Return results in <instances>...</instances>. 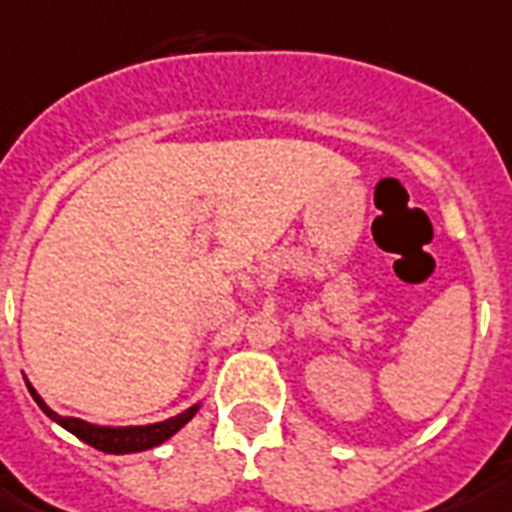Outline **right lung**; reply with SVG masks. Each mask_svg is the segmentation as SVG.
I'll list each match as a JSON object with an SVG mask.
<instances>
[{"label": "right lung", "mask_w": 512, "mask_h": 512, "mask_svg": "<svg viewBox=\"0 0 512 512\" xmlns=\"http://www.w3.org/2000/svg\"><path fill=\"white\" fill-rule=\"evenodd\" d=\"M26 387H29L31 398L37 400V406L45 411L47 417L53 419V422H58L63 430H69L71 435H77L79 441H85L87 446H93V449L98 451H106V454H136V451L154 449V446H160V443H165L168 438H173L186 422H192V417L202 406V403H194V406H189L186 411L176 414V417L162 419V422H154V425L104 427L93 425V422H85V419L55 414L53 408L42 400V395L31 387V382H26Z\"/></svg>", "instance_id": "right-lung-1"}]
</instances>
